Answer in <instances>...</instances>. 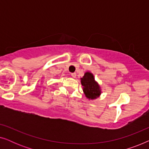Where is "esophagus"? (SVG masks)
<instances>
[{
	"label": "esophagus",
	"instance_id": "1",
	"mask_svg": "<svg viewBox=\"0 0 149 149\" xmlns=\"http://www.w3.org/2000/svg\"><path fill=\"white\" fill-rule=\"evenodd\" d=\"M71 76H72L73 78H75V77H77V74L75 72H74V73H72V74H71Z\"/></svg>",
	"mask_w": 149,
	"mask_h": 149
}]
</instances>
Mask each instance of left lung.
Segmentation results:
<instances>
[{
	"instance_id": "1",
	"label": "left lung",
	"mask_w": 149,
	"mask_h": 149,
	"mask_svg": "<svg viewBox=\"0 0 149 149\" xmlns=\"http://www.w3.org/2000/svg\"><path fill=\"white\" fill-rule=\"evenodd\" d=\"M81 85L83 86V92L89 100H94L101 94V89L98 83L95 81L92 73L87 72L83 78L81 79Z\"/></svg>"
}]
</instances>
